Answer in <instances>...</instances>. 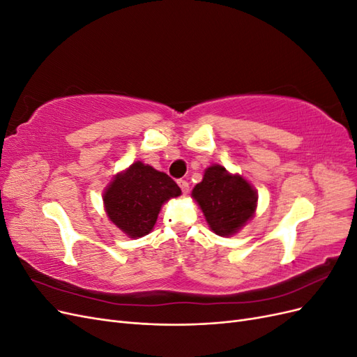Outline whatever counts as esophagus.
Listing matches in <instances>:
<instances>
[{
    "label": "esophagus",
    "mask_w": 357,
    "mask_h": 357,
    "mask_svg": "<svg viewBox=\"0 0 357 357\" xmlns=\"http://www.w3.org/2000/svg\"><path fill=\"white\" fill-rule=\"evenodd\" d=\"M178 186L183 192V195H186V193L189 192V183L186 180H178Z\"/></svg>",
    "instance_id": "esophagus-1"
}]
</instances>
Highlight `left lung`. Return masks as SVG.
<instances>
[{"instance_id":"8db88e82","label":"left lung","mask_w":357,"mask_h":357,"mask_svg":"<svg viewBox=\"0 0 357 357\" xmlns=\"http://www.w3.org/2000/svg\"><path fill=\"white\" fill-rule=\"evenodd\" d=\"M192 198L198 202L211 231L220 236L238 232L257 207V195L250 183L222 165L205 169L202 181L192 190Z\"/></svg>"}]
</instances>
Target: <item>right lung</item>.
Listing matches in <instances>:
<instances>
[{
    "label": "right lung",
    "instance_id": "1",
    "mask_svg": "<svg viewBox=\"0 0 357 357\" xmlns=\"http://www.w3.org/2000/svg\"><path fill=\"white\" fill-rule=\"evenodd\" d=\"M177 183L143 162L119 172L104 190V207L109 219L129 238H139L153 229L160 207L180 197Z\"/></svg>",
    "mask_w": 357,
    "mask_h": 357
}]
</instances>
